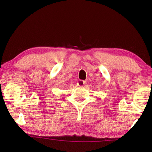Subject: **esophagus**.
Wrapping results in <instances>:
<instances>
[{
    "instance_id": "34e87169",
    "label": "esophagus",
    "mask_w": 152,
    "mask_h": 152,
    "mask_svg": "<svg viewBox=\"0 0 152 152\" xmlns=\"http://www.w3.org/2000/svg\"><path fill=\"white\" fill-rule=\"evenodd\" d=\"M85 82L84 81H83V80H80L79 81H77V85L79 86H84V85L85 84Z\"/></svg>"
}]
</instances>
